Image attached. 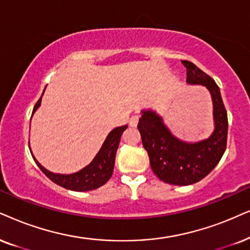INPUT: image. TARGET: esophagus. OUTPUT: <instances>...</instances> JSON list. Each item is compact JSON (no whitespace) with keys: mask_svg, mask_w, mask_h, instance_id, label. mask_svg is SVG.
I'll use <instances>...</instances> for the list:
<instances>
[{"mask_svg":"<svg viewBox=\"0 0 250 250\" xmlns=\"http://www.w3.org/2000/svg\"><path fill=\"white\" fill-rule=\"evenodd\" d=\"M138 119H140V116L138 115H132L130 120H129V125H130L131 127H136L138 123Z\"/></svg>","mask_w":250,"mask_h":250,"instance_id":"obj_1","label":"esophagus"}]
</instances>
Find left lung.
I'll list each match as a JSON object with an SVG mask.
<instances>
[{"label": "left lung", "instance_id": "obj_1", "mask_svg": "<svg viewBox=\"0 0 250 250\" xmlns=\"http://www.w3.org/2000/svg\"><path fill=\"white\" fill-rule=\"evenodd\" d=\"M189 84H201L210 91L213 103L214 128L208 140L186 143L170 134L152 110H143L137 128L147 151L153 173L162 181L175 186H188L201 181L220 162L227 144L229 120L222 94L212 78L194 63L183 60Z\"/></svg>", "mask_w": 250, "mask_h": 250}]
</instances>
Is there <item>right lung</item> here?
Masks as SVG:
<instances>
[{
    "instance_id": "right-lung-1",
    "label": "right lung",
    "mask_w": 250,
    "mask_h": 250,
    "mask_svg": "<svg viewBox=\"0 0 250 250\" xmlns=\"http://www.w3.org/2000/svg\"><path fill=\"white\" fill-rule=\"evenodd\" d=\"M40 104L41 98L34 105L33 113L38 109ZM127 127L128 125H122V127L113 129L106 137L102 148L97 153V156L94 157L92 162L88 164L86 167H84L83 169L72 173V174H55V173H52L43 168L36 159L34 160H36L39 168L42 170L43 174L56 185L74 191L93 190V189H97L105 185L112 176L113 169H114L116 151H118L120 140H121V135L127 129Z\"/></svg>"
}]
</instances>
